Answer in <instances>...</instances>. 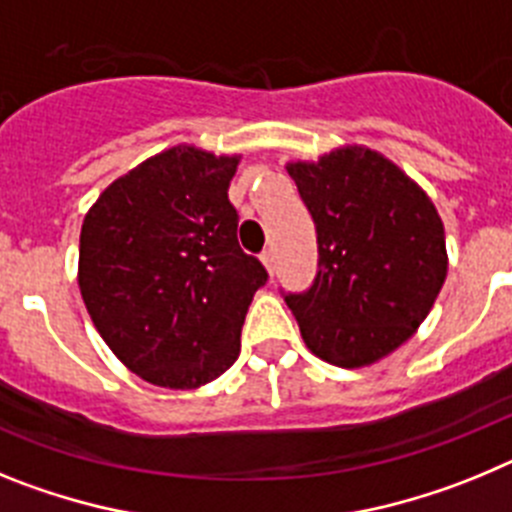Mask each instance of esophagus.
Here are the masks:
<instances>
[{
    "mask_svg": "<svg viewBox=\"0 0 512 512\" xmlns=\"http://www.w3.org/2000/svg\"><path fill=\"white\" fill-rule=\"evenodd\" d=\"M261 264H264L266 274H269V277H274V271H277V259H274V251L261 253Z\"/></svg>",
    "mask_w": 512,
    "mask_h": 512,
    "instance_id": "34e87169",
    "label": "esophagus"
}]
</instances>
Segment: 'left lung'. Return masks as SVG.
I'll list each match as a JSON object with an SVG mask.
<instances>
[{"label": "left lung", "mask_w": 512, "mask_h": 512, "mask_svg": "<svg viewBox=\"0 0 512 512\" xmlns=\"http://www.w3.org/2000/svg\"><path fill=\"white\" fill-rule=\"evenodd\" d=\"M318 228V277L287 295L302 341L343 369L390 356L428 318L449 253L431 197L395 161L354 143L287 161Z\"/></svg>", "instance_id": "1"}]
</instances>
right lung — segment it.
Returning a JSON list of instances; mask_svg holds the SVG:
<instances>
[{"mask_svg":"<svg viewBox=\"0 0 512 512\" xmlns=\"http://www.w3.org/2000/svg\"><path fill=\"white\" fill-rule=\"evenodd\" d=\"M241 153L179 143L117 176L84 215L79 289L112 354L143 382L197 390L241 354L259 259L228 189Z\"/></svg>","mask_w":512,"mask_h":512,"instance_id":"right-lung-1","label":"right lung"}]
</instances>
